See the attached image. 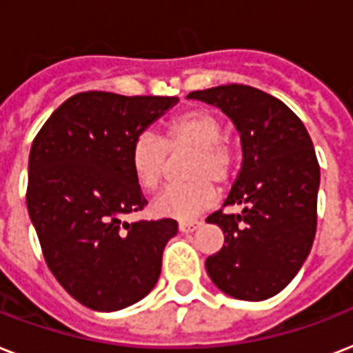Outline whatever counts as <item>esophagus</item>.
<instances>
[{"label": "esophagus", "mask_w": 353, "mask_h": 353, "mask_svg": "<svg viewBox=\"0 0 353 353\" xmlns=\"http://www.w3.org/2000/svg\"><path fill=\"white\" fill-rule=\"evenodd\" d=\"M199 227H201V221H181V223H179V231L192 232L196 231V229H199Z\"/></svg>", "instance_id": "34e87169"}]
</instances>
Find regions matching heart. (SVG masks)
Returning <instances> with one entry per match:
<instances>
[{
	"label": "heart",
	"mask_w": 353,
	"mask_h": 353,
	"mask_svg": "<svg viewBox=\"0 0 353 353\" xmlns=\"http://www.w3.org/2000/svg\"><path fill=\"white\" fill-rule=\"evenodd\" d=\"M221 132L223 122L216 113L196 108L172 117L163 141L148 132L133 141L130 165L139 185L148 192L163 181L168 154H190L185 163L188 183L165 188L152 203L155 216L190 220L214 205L218 198L215 184L218 188H227L234 181L240 166V148L234 139Z\"/></svg>",
	"instance_id": "heart-1"
}]
</instances>
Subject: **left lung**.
<instances>
[{"label":"left lung","mask_w":353,"mask_h":353,"mask_svg":"<svg viewBox=\"0 0 353 353\" xmlns=\"http://www.w3.org/2000/svg\"><path fill=\"white\" fill-rule=\"evenodd\" d=\"M221 108L238 128L243 165L223 207L207 218L225 245L207 258V273L223 293L265 301L290 284L317 231V155L306 126L276 97L243 84L188 93Z\"/></svg>","instance_id":"8db88e82"}]
</instances>
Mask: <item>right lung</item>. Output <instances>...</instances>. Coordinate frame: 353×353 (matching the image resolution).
I'll list each match as a JSON object with an SVG mask.
<instances>
[{
  "label": "right lung",
  "instance_id": "right-lung-1",
  "mask_svg": "<svg viewBox=\"0 0 353 353\" xmlns=\"http://www.w3.org/2000/svg\"><path fill=\"white\" fill-rule=\"evenodd\" d=\"M177 101L82 91L32 141L27 209L41 252L63 290L91 310L132 306L159 279L177 221L119 218L148 205L130 165L133 141Z\"/></svg>",
  "mask_w": 353,
  "mask_h": 353
}]
</instances>
